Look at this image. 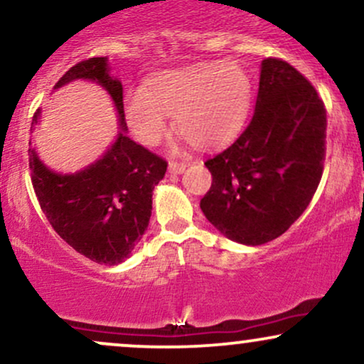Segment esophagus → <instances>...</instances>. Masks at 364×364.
Returning <instances> with one entry per match:
<instances>
[{"label":"esophagus","instance_id":"34e87169","mask_svg":"<svg viewBox=\"0 0 364 364\" xmlns=\"http://www.w3.org/2000/svg\"><path fill=\"white\" fill-rule=\"evenodd\" d=\"M186 168H188V163H178V161H171L168 169H169V173H173V174H181Z\"/></svg>","mask_w":364,"mask_h":364}]
</instances>
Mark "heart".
I'll use <instances>...</instances> for the list:
<instances>
[{
    "mask_svg": "<svg viewBox=\"0 0 364 364\" xmlns=\"http://www.w3.org/2000/svg\"><path fill=\"white\" fill-rule=\"evenodd\" d=\"M251 105V80L234 63L200 64L157 76L125 98V115L135 135L157 144L168 132V115L195 147H217L239 132Z\"/></svg>",
    "mask_w": 364,
    "mask_h": 364,
    "instance_id": "obj_1",
    "label": "heart"
}]
</instances>
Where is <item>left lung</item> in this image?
<instances>
[{
  "instance_id": "obj_1",
  "label": "left lung",
  "mask_w": 364,
  "mask_h": 364,
  "mask_svg": "<svg viewBox=\"0 0 364 364\" xmlns=\"http://www.w3.org/2000/svg\"><path fill=\"white\" fill-rule=\"evenodd\" d=\"M326 129V107L307 77L287 60H262L251 122L205 161L212 186L200 207L210 224L246 246L284 234L321 183Z\"/></svg>"
}]
</instances>
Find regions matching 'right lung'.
I'll use <instances>...</instances> for the list:
<instances>
[{"mask_svg": "<svg viewBox=\"0 0 364 364\" xmlns=\"http://www.w3.org/2000/svg\"><path fill=\"white\" fill-rule=\"evenodd\" d=\"M74 80L102 85L120 117L122 132L107 154L76 174H57L28 149L32 185L52 229L87 259L118 264L130 256L152 210V190L164 178L168 163L125 135L124 87L108 74L107 57H91L73 65L55 82L60 87ZM41 110L35 112L32 125Z\"/></svg>", "mask_w": 364, "mask_h": 364, "instance_id": "right-lung-1", "label": "right lung"}]
</instances>
